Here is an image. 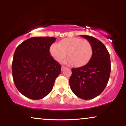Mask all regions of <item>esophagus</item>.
Here are the masks:
<instances>
[{
  "label": "esophagus",
  "mask_w": 126,
  "mask_h": 126,
  "mask_svg": "<svg viewBox=\"0 0 126 126\" xmlns=\"http://www.w3.org/2000/svg\"><path fill=\"white\" fill-rule=\"evenodd\" d=\"M66 68H67V67H66V66H63V65H62V71H63V70H64L65 69H66Z\"/></svg>",
  "instance_id": "obj_1"
}]
</instances>
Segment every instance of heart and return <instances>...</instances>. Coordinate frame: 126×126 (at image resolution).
<instances>
[{
	"instance_id": "b5f03b06",
	"label": "heart",
	"mask_w": 126,
	"mask_h": 126,
	"mask_svg": "<svg viewBox=\"0 0 126 126\" xmlns=\"http://www.w3.org/2000/svg\"><path fill=\"white\" fill-rule=\"evenodd\" d=\"M50 51L56 61L60 62L66 57L67 53V62L73 63L76 67L84 66L89 61L92 54L91 43L81 38H67L62 40L59 44H53Z\"/></svg>"
}]
</instances>
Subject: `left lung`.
<instances>
[{
  "label": "left lung",
  "mask_w": 126,
  "mask_h": 126,
  "mask_svg": "<svg viewBox=\"0 0 126 126\" xmlns=\"http://www.w3.org/2000/svg\"><path fill=\"white\" fill-rule=\"evenodd\" d=\"M91 43L92 55L85 66L72 68L69 84L73 93L83 99L100 95L107 85L111 72L110 54L104 44L92 36L81 35Z\"/></svg>",
  "instance_id": "left-lung-1"
}]
</instances>
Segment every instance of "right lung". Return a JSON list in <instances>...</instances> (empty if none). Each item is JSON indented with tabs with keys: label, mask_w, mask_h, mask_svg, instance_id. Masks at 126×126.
<instances>
[{
	"label": "right lung",
	"mask_w": 126,
	"mask_h": 126,
	"mask_svg": "<svg viewBox=\"0 0 126 126\" xmlns=\"http://www.w3.org/2000/svg\"><path fill=\"white\" fill-rule=\"evenodd\" d=\"M56 40L31 37L16 48L12 64L13 79L18 90L26 97L42 99L53 89L62 67L49 51Z\"/></svg>",
	"instance_id": "obj_1"
}]
</instances>
